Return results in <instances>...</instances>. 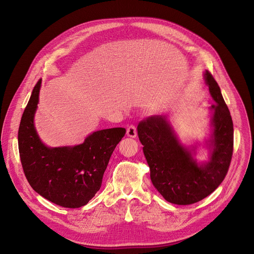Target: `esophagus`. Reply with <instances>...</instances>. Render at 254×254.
Wrapping results in <instances>:
<instances>
[{"label":"esophagus","mask_w":254,"mask_h":254,"mask_svg":"<svg viewBox=\"0 0 254 254\" xmlns=\"http://www.w3.org/2000/svg\"><path fill=\"white\" fill-rule=\"evenodd\" d=\"M127 136H129V137H131V138H135L136 137V134H137V130H136V128H135V126H133V125H131V126H129L128 128H127Z\"/></svg>","instance_id":"esophagus-1"}]
</instances>
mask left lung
I'll return each instance as SVG.
<instances>
[{
    "mask_svg": "<svg viewBox=\"0 0 254 254\" xmlns=\"http://www.w3.org/2000/svg\"><path fill=\"white\" fill-rule=\"evenodd\" d=\"M203 78L215 104L208 108L210 133L202 142L184 143L167 116L150 117L137 126L152 183L165 200L175 204H191L210 195L224 180L232 160L234 125L231 114L218 83L207 70ZM197 145L209 151L208 161L196 158Z\"/></svg>",
    "mask_w": 254,
    "mask_h": 254,
    "instance_id": "left-lung-1",
    "label": "left lung"
}]
</instances>
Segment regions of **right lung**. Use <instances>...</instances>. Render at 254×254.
I'll use <instances>...</instances> for the list:
<instances>
[{
	"label": "right lung",
	"instance_id": "right-lung-1",
	"mask_svg": "<svg viewBox=\"0 0 254 254\" xmlns=\"http://www.w3.org/2000/svg\"><path fill=\"white\" fill-rule=\"evenodd\" d=\"M41 81L33 89L18 129L23 173L31 187L47 200L64 208H80L100 189L108 161L126 130L94 131L82 143L74 146H46L34 123Z\"/></svg>",
	"mask_w": 254,
	"mask_h": 254
}]
</instances>
